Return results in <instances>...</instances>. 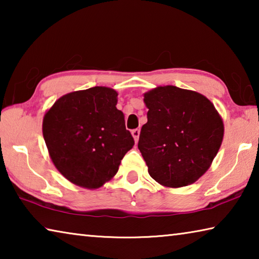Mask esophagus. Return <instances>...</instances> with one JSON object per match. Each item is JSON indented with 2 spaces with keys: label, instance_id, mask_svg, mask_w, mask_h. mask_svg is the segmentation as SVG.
<instances>
[{
  "label": "esophagus",
  "instance_id": "1",
  "mask_svg": "<svg viewBox=\"0 0 259 259\" xmlns=\"http://www.w3.org/2000/svg\"><path fill=\"white\" fill-rule=\"evenodd\" d=\"M139 134H140V130H139V129H135V130L131 131V135H133V137H134V139H135V142H136V143L138 142Z\"/></svg>",
  "mask_w": 259,
  "mask_h": 259
}]
</instances>
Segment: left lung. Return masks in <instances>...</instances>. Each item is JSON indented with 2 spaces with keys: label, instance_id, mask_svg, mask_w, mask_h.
<instances>
[{
  "label": "left lung",
  "instance_id": "left-lung-1",
  "mask_svg": "<svg viewBox=\"0 0 259 259\" xmlns=\"http://www.w3.org/2000/svg\"><path fill=\"white\" fill-rule=\"evenodd\" d=\"M148 108L138 148L150 176L164 187L195 183L210 168L224 137L213 104L196 91L175 85L144 94Z\"/></svg>",
  "mask_w": 259,
  "mask_h": 259
}]
</instances>
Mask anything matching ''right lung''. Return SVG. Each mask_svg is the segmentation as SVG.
<instances>
[{
    "label": "right lung",
    "mask_w": 259,
    "mask_h": 259,
    "mask_svg": "<svg viewBox=\"0 0 259 259\" xmlns=\"http://www.w3.org/2000/svg\"><path fill=\"white\" fill-rule=\"evenodd\" d=\"M116 104L115 90L94 87L61 96L43 116V138L52 163L74 185L102 187L135 145Z\"/></svg>",
    "instance_id": "add662e5"
}]
</instances>
